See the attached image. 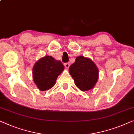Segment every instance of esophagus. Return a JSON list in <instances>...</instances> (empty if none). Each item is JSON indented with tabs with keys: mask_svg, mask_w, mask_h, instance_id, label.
Instances as JSON below:
<instances>
[{
	"mask_svg": "<svg viewBox=\"0 0 134 134\" xmlns=\"http://www.w3.org/2000/svg\"><path fill=\"white\" fill-rule=\"evenodd\" d=\"M65 65L66 68H67V69H68L69 68V66H70V65H69V63H65V65Z\"/></svg>",
	"mask_w": 134,
	"mask_h": 134,
	"instance_id": "1",
	"label": "esophagus"
}]
</instances>
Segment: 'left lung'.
Returning a JSON list of instances; mask_svg holds the SVG:
<instances>
[{
	"mask_svg": "<svg viewBox=\"0 0 134 134\" xmlns=\"http://www.w3.org/2000/svg\"><path fill=\"white\" fill-rule=\"evenodd\" d=\"M75 84L81 91H89L94 88L98 78V70L89 58L77 57L69 68Z\"/></svg>",
	"mask_w": 134,
	"mask_h": 134,
	"instance_id": "8db88e82",
	"label": "left lung"
}]
</instances>
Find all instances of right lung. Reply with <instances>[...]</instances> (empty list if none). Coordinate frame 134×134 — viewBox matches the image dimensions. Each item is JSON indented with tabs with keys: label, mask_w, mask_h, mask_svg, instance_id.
<instances>
[{
	"label": "right lung",
	"mask_w": 134,
	"mask_h": 134,
	"mask_svg": "<svg viewBox=\"0 0 134 134\" xmlns=\"http://www.w3.org/2000/svg\"><path fill=\"white\" fill-rule=\"evenodd\" d=\"M64 69L63 63L52 56H44L35 64L32 74L34 83L40 91H46L55 85L57 77Z\"/></svg>",
	"instance_id": "add662e5"
}]
</instances>
